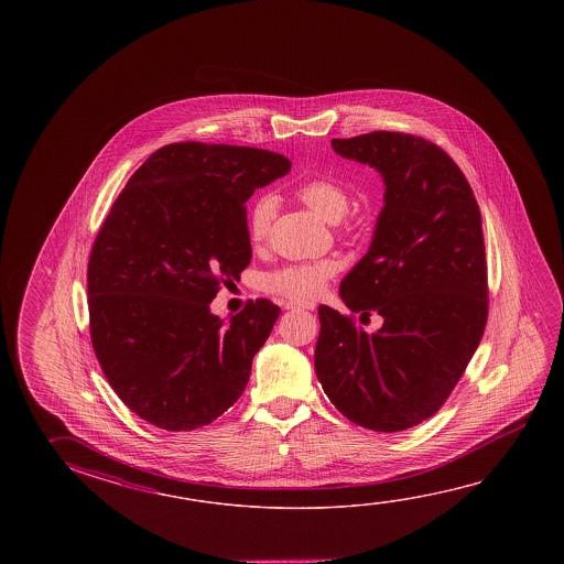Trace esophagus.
<instances>
[{
    "label": "esophagus",
    "instance_id": "1",
    "mask_svg": "<svg viewBox=\"0 0 564 564\" xmlns=\"http://www.w3.org/2000/svg\"><path fill=\"white\" fill-rule=\"evenodd\" d=\"M286 311H313V303H286Z\"/></svg>",
    "mask_w": 564,
    "mask_h": 564
}]
</instances>
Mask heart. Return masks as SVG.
Instances as JSON below:
<instances>
[{"label": "heart", "mask_w": 564, "mask_h": 564, "mask_svg": "<svg viewBox=\"0 0 564 564\" xmlns=\"http://www.w3.org/2000/svg\"><path fill=\"white\" fill-rule=\"evenodd\" d=\"M295 196L326 223L340 224L346 234L356 230V223L344 216L350 208V193L338 181L328 176H314L296 186ZM273 213L275 200L271 196H259L251 204L248 210V238L253 248H261L268 240ZM336 271L338 265L333 259L286 263L263 275V289L291 301H313L323 293Z\"/></svg>", "instance_id": "obj_1"}]
</instances>
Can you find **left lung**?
<instances>
[{
	"label": "left lung",
	"mask_w": 564,
	"mask_h": 564,
	"mask_svg": "<svg viewBox=\"0 0 564 564\" xmlns=\"http://www.w3.org/2000/svg\"><path fill=\"white\" fill-rule=\"evenodd\" d=\"M341 158L376 166L386 206L371 248L341 281L350 314L318 306L314 368L324 393L351 423L399 433L451 398L488 323L481 216L453 158L401 131L333 139ZM384 316L366 334L355 314Z\"/></svg>",
	"instance_id": "1"
}]
</instances>
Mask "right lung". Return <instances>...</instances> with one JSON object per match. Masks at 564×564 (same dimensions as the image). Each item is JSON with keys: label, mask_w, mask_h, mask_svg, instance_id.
I'll return each instance as SVG.
<instances>
[{"label": "right lung", "mask_w": 564, "mask_h": 564, "mask_svg": "<svg viewBox=\"0 0 564 564\" xmlns=\"http://www.w3.org/2000/svg\"><path fill=\"white\" fill-rule=\"evenodd\" d=\"M289 166L265 149L181 141L111 204L86 273L90 340L111 389L151 425L200 429L248 386L281 308L248 301L224 326L210 303L250 265L246 200Z\"/></svg>", "instance_id": "obj_1"}]
</instances>
